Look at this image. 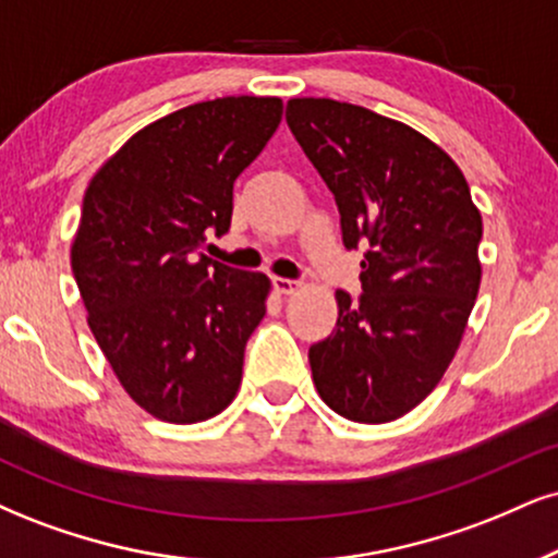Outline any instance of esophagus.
<instances>
[{
    "label": "esophagus",
    "mask_w": 558,
    "mask_h": 558,
    "mask_svg": "<svg viewBox=\"0 0 558 558\" xmlns=\"http://www.w3.org/2000/svg\"><path fill=\"white\" fill-rule=\"evenodd\" d=\"M274 287H277L279 294H294L302 287L300 279H284V277H277L274 279Z\"/></svg>",
    "instance_id": "34e87169"
}]
</instances>
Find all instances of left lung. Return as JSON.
I'll return each mask as SVG.
<instances>
[{"mask_svg": "<svg viewBox=\"0 0 558 558\" xmlns=\"http://www.w3.org/2000/svg\"><path fill=\"white\" fill-rule=\"evenodd\" d=\"M287 126L336 198L362 294L339 290L333 333L311 347L336 414L383 424L435 390L481 284V215L456 162L401 121L331 98L287 102Z\"/></svg>", "mask_w": 558, "mask_h": 558, "instance_id": "left-lung-1", "label": "left lung"}]
</instances>
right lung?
I'll use <instances>...</instances> for the list:
<instances>
[{
    "label": "right lung",
    "instance_id": "add662e5",
    "mask_svg": "<svg viewBox=\"0 0 558 558\" xmlns=\"http://www.w3.org/2000/svg\"><path fill=\"white\" fill-rule=\"evenodd\" d=\"M281 121L279 98H217L136 132L95 173L72 245L87 323L126 393L173 424L235 398L268 279L204 256L232 185Z\"/></svg>",
    "mask_w": 558,
    "mask_h": 558
}]
</instances>
